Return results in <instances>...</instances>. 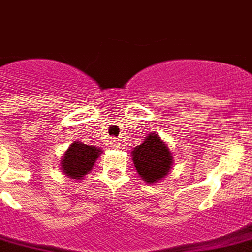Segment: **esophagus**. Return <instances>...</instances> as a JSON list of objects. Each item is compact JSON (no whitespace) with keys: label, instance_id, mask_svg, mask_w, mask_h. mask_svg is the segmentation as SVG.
Segmentation results:
<instances>
[{"label":"esophagus","instance_id":"obj_1","mask_svg":"<svg viewBox=\"0 0 252 252\" xmlns=\"http://www.w3.org/2000/svg\"><path fill=\"white\" fill-rule=\"evenodd\" d=\"M112 148H120V143H119L118 140H113V141H112Z\"/></svg>","mask_w":252,"mask_h":252}]
</instances>
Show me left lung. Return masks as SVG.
<instances>
[{
  "instance_id": "8db88e82",
  "label": "left lung",
  "mask_w": 252,
  "mask_h": 252,
  "mask_svg": "<svg viewBox=\"0 0 252 252\" xmlns=\"http://www.w3.org/2000/svg\"><path fill=\"white\" fill-rule=\"evenodd\" d=\"M132 157L137 173L149 184L166 176L173 161L168 147L156 133L147 136L141 145L134 148Z\"/></svg>"
}]
</instances>
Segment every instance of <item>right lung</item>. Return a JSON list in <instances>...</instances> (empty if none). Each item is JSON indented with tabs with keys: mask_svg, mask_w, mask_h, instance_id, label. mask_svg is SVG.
Listing matches in <instances>:
<instances>
[{
	"mask_svg": "<svg viewBox=\"0 0 252 252\" xmlns=\"http://www.w3.org/2000/svg\"><path fill=\"white\" fill-rule=\"evenodd\" d=\"M100 149L82 143H72L62 158V170L70 178L80 180L91 172Z\"/></svg>",
	"mask_w": 252,
	"mask_h": 252,
	"instance_id": "1",
	"label": "right lung"
}]
</instances>
